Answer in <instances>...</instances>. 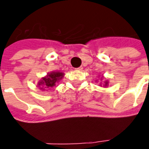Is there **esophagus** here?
<instances>
[{
  "label": "esophagus",
  "instance_id": "esophagus-1",
  "mask_svg": "<svg viewBox=\"0 0 149 149\" xmlns=\"http://www.w3.org/2000/svg\"><path fill=\"white\" fill-rule=\"evenodd\" d=\"M76 70H78V71H81V70H83V67H81V66H80V67H79V68H77Z\"/></svg>",
  "mask_w": 149,
  "mask_h": 149
}]
</instances>
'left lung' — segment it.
<instances>
[{
    "instance_id": "left-lung-1",
    "label": "left lung",
    "mask_w": 149,
    "mask_h": 149,
    "mask_svg": "<svg viewBox=\"0 0 149 149\" xmlns=\"http://www.w3.org/2000/svg\"><path fill=\"white\" fill-rule=\"evenodd\" d=\"M107 82H106V83H105V85H104V86H107Z\"/></svg>"
}]
</instances>
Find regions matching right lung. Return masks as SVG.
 <instances>
[{
    "instance_id": "obj_1",
    "label": "right lung",
    "mask_w": 149,
    "mask_h": 149,
    "mask_svg": "<svg viewBox=\"0 0 149 149\" xmlns=\"http://www.w3.org/2000/svg\"><path fill=\"white\" fill-rule=\"evenodd\" d=\"M63 73L60 72H52L49 74H48L46 77L42 78V80H41L38 83V86H40V89L45 90V88H49L52 87L56 85L57 82L63 78Z\"/></svg>"
}]
</instances>
